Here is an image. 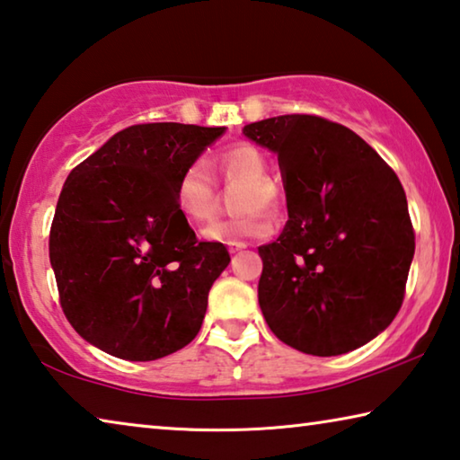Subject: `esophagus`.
Returning a JSON list of instances; mask_svg holds the SVG:
<instances>
[{
    "label": "esophagus",
    "instance_id": "34e87169",
    "mask_svg": "<svg viewBox=\"0 0 460 460\" xmlns=\"http://www.w3.org/2000/svg\"><path fill=\"white\" fill-rule=\"evenodd\" d=\"M245 247H247V243H243V241H233V243H229V253H237Z\"/></svg>",
    "mask_w": 460,
    "mask_h": 460
}]
</instances>
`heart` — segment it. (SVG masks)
<instances>
[{
    "label": "heart",
    "instance_id": "1",
    "mask_svg": "<svg viewBox=\"0 0 460 460\" xmlns=\"http://www.w3.org/2000/svg\"><path fill=\"white\" fill-rule=\"evenodd\" d=\"M215 168L225 184H239L231 199V208L239 215L211 225L205 231V239L233 243V241L268 237L271 225L259 211L278 213L282 205V192L268 176L270 164L266 154L252 144H235L215 155ZM174 202L182 219L194 227H202L215 219L219 208V192L208 170L200 162H190L178 174Z\"/></svg>",
    "mask_w": 460,
    "mask_h": 460
}]
</instances>
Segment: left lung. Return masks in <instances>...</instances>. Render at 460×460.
I'll use <instances>...</instances> for the list:
<instances>
[{"instance_id":"1","label":"left lung","mask_w":460,"mask_h":460,"mask_svg":"<svg viewBox=\"0 0 460 460\" xmlns=\"http://www.w3.org/2000/svg\"><path fill=\"white\" fill-rule=\"evenodd\" d=\"M243 134L278 154L286 227L261 245L258 298L276 337L316 357L353 351L400 313L416 235L387 162L341 123L279 115Z\"/></svg>"}]
</instances>
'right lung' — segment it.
Returning a JSON list of instances; mask_svg holds the SVG:
<instances>
[{"label": "right lung", "instance_id": "1", "mask_svg": "<svg viewBox=\"0 0 460 460\" xmlns=\"http://www.w3.org/2000/svg\"><path fill=\"white\" fill-rule=\"evenodd\" d=\"M225 128L137 123L73 168L50 225V263L66 321L91 345L154 361L197 337L208 290L229 266L174 202L178 174Z\"/></svg>", "mask_w": 460, "mask_h": 460}]
</instances>
